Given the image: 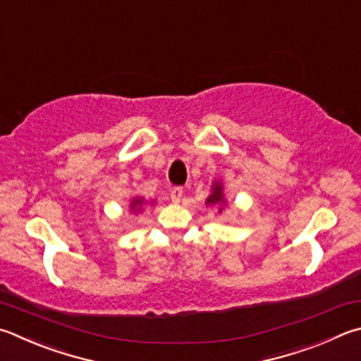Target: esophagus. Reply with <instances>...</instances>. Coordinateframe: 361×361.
Segmentation results:
<instances>
[{"label": "esophagus", "instance_id": "esophagus-1", "mask_svg": "<svg viewBox=\"0 0 361 361\" xmlns=\"http://www.w3.org/2000/svg\"><path fill=\"white\" fill-rule=\"evenodd\" d=\"M181 197H183V188L175 186L170 189V199H172V202L178 203L181 200Z\"/></svg>", "mask_w": 361, "mask_h": 361}]
</instances>
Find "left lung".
<instances>
[{
  "mask_svg": "<svg viewBox=\"0 0 361 361\" xmlns=\"http://www.w3.org/2000/svg\"><path fill=\"white\" fill-rule=\"evenodd\" d=\"M207 205H219V213L222 209V205H226V199H224V192H222V185L219 181H216L213 188H212V194L208 195V199L205 200Z\"/></svg>",
  "mask_w": 361,
  "mask_h": 361,
  "instance_id": "obj_1",
  "label": "left lung"
}]
</instances>
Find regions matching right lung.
<instances>
[{
    "label": "right lung",
    "instance_id": "right-lung-1",
    "mask_svg": "<svg viewBox=\"0 0 361 361\" xmlns=\"http://www.w3.org/2000/svg\"><path fill=\"white\" fill-rule=\"evenodd\" d=\"M142 205H143V199L140 197H135V199H133V202H130V212L133 213H139L140 209H142Z\"/></svg>",
    "mask_w": 361,
    "mask_h": 361
}]
</instances>
